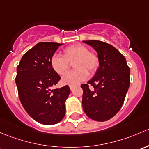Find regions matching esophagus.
<instances>
[{
	"mask_svg": "<svg viewBox=\"0 0 149 149\" xmlns=\"http://www.w3.org/2000/svg\"><path fill=\"white\" fill-rule=\"evenodd\" d=\"M74 86L73 85H70V90H73V89H74Z\"/></svg>",
	"mask_w": 149,
	"mask_h": 149,
	"instance_id": "34e87169",
	"label": "esophagus"
}]
</instances>
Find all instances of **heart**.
Returning a JSON list of instances; mask_svg holds the SVG:
<instances>
[{
  "label": "heart",
  "mask_w": 149,
  "mask_h": 149,
  "mask_svg": "<svg viewBox=\"0 0 149 149\" xmlns=\"http://www.w3.org/2000/svg\"><path fill=\"white\" fill-rule=\"evenodd\" d=\"M63 56L54 54L50 59V64L54 71L58 74H63L70 67V63L74 61L75 70L65 74L62 82L66 85H77L87 79L90 71L95 72L99 67V59L95 53L89 52V49L82 44H75L67 47L63 51Z\"/></svg>",
  "instance_id": "1"
}]
</instances>
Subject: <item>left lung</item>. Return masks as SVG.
<instances>
[{"instance_id":"obj_1","label":"left lung","mask_w":149,"mask_h":149,"mask_svg":"<svg viewBox=\"0 0 149 149\" xmlns=\"http://www.w3.org/2000/svg\"><path fill=\"white\" fill-rule=\"evenodd\" d=\"M97 53L99 67L87 84H82V107L90 118L103 122L120 110L130 85V68L125 58L110 44L97 40L83 41ZM88 84L94 87L90 90Z\"/></svg>"}]
</instances>
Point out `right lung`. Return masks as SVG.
<instances>
[{"label": "right lung", "instance_id": "1", "mask_svg": "<svg viewBox=\"0 0 149 149\" xmlns=\"http://www.w3.org/2000/svg\"><path fill=\"white\" fill-rule=\"evenodd\" d=\"M62 44L38 43L24 54L16 70L20 101L29 116L44 125L58 123L65 116V101L70 89L65 85L52 90L61 77L50 64L52 56Z\"/></svg>", "mask_w": 149, "mask_h": 149}]
</instances>
